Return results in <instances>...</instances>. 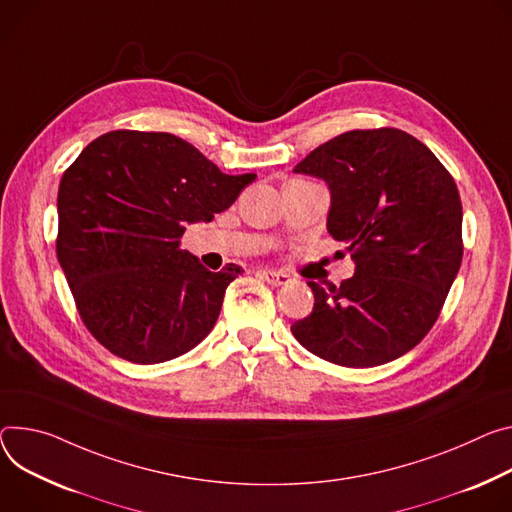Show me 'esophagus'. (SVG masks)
I'll list each match as a JSON object with an SVG mask.
<instances>
[{
    "mask_svg": "<svg viewBox=\"0 0 512 512\" xmlns=\"http://www.w3.org/2000/svg\"><path fill=\"white\" fill-rule=\"evenodd\" d=\"M257 275L261 277V280H265L267 284H271V286H286V284H290V280H292V277H290L288 273H284V271H273V269H259Z\"/></svg>",
    "mask_w": 512,
    "mask_h": 512,
    "instance_id": "1",
    "label": "esophagus"
}]
</instances>
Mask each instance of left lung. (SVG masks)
I'll use <instances>...</instances> for the list:
<instances>
[{
    "label": "left lung",
    "instance_id": "left-lung-1",
    "mask_svg": "<svg viewBox=\"0 0 512 512\" xmlns=\"http://www.w3.org/2000/svg\"><path fill=\"white\" fill-rule=\"evenodd\" d=\"M329 183L333 239L355 273L292 324L302 347L345 367L388 363L433 329L463 257L461 200L427 145L398 128L349 130L294 169Z\"/></svg>",
    "mask_w": 512,
    "mask_h": 512
}]
</instances>
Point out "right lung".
<instances>
[{"label":"right lung","instance_id":"obj_1","mask_svg":"<svg viewBox=\"0 0 512 512\" xmlns=\"http://www.w3.org/2000/svg\"><path fill=\"white\" fill-rule=\"evenodd\" d=\"M255 177L222 173L169 132L112 130L81 151L59 185L57 257L98 343L149 365L208 337L243 267L208 271L181 235L230 208Z\"/></svg>","mask_w":512,"mask_h":512}]
</instances>
